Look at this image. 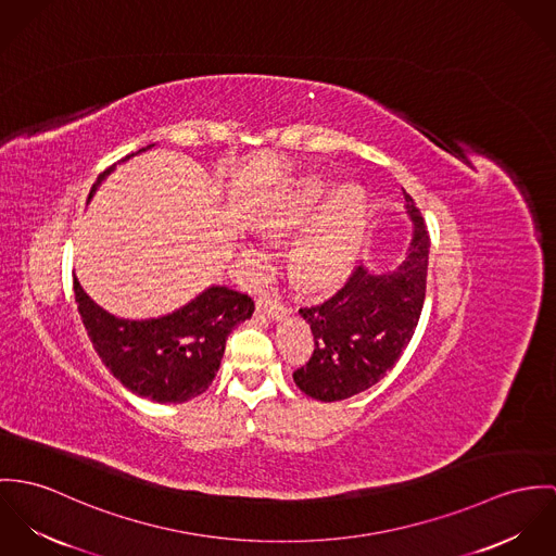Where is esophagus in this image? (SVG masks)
Returning <instances> with one entry per match:
<instances>
[{"label": "esophagus", "mask_w": 556, "mask_h": 556, "mask_svg": "<svg viewBox=\"0 0 556 556\" xmlns=\"http://www.w3.org/2000/svg\"><path fill=\"white\" fill-rule=\"evenodd\" d=\"M257 313H262V315H266V317H270V319H281L286 313H288V308L286 305L279 301V299H273V296H262V299H257Z\"/></svg>", "instance_id": "34e87169"}]
</instances>
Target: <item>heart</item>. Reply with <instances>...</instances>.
<instances>
[{"mask_svg":"<svg viewBox=\"0 0 556 556\" xmlns=\"http://www.w3.org/2000/svg\"><path fill=\"white\" fill-rule=\"evenodd\" d=\"M328 192L330 181L324 175L303 177L262 219L270 232H292L312 222L290 249L292 270L307 288H328L339 281L365 237L369 213L365 187L343 184L330 197ZM249 255L255 262L268 257L262 245H251Z\"/></svg>","mask_w":556,"mask_h":556,"instance_id":"b5f03b06","label":"heart"}]
</instances>
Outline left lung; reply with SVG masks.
I'll use <instances>...</instances> for the list:
<instances>
[{
	"instance_id": "1",
	"label": "left lung",
	"mask_w": 556,
	"mask_h": 556,
	"mask_svg": "<svg viewBox=\"0 0 556 556\" xmlns=\"http://www.w3.org/2000/svg\"><path fill=\"white\" fill-rule=\"evenodd\" d=\"M414 224L403 262L386 273L358 266L348 283L321 305L303 307L315 350L294 370V383L315 401L350 399L375 386L409 345L425 294L431 239L414 198L403 189Z\"/></svg>"
}]
</instances>
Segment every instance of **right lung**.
I'll return each mask as SVG.
<instances>
[{"label":"right lung","instance_id":"1","mask_svg":"<svg viewBox=\"0 0 556 556\" xmlns=\"http://www.w3.org/2000/svg\"><path fill=\"white\" fill-rule=\"evenodd\" d=\"M151 147L125 155L122 162ZM115 166L98 177L89 200ZM74 296L104 367L129 392L155 403H186L202 394L219 370L226 339L253 313L248 294L226 286H211L184 307L149 319H125L109 313L93 303L76 277Z\"/></svg>","mask_w":556,"mask_h":556}]
</instances>
